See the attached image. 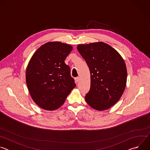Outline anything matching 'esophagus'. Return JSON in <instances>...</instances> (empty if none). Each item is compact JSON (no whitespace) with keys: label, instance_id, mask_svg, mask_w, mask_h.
<instances>
[{"label":"esophagus","instance_id":"obj_1","mask_svg":"<svg viewBox=\"0 0 150 150\" xmlns=\"http://www.w3.org/2000/svg\"><path fill=\"white\" fill-rule=\"evenodd\" d=\"M75 82H78L79 81V77H76L75 78Z\"/></svg>","mask_w":150,"mask_h":150}]
</instances>
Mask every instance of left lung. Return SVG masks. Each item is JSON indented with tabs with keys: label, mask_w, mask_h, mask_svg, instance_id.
Wrapping results in <instances>:
<instances>
[{
	"label": "left lung",
	"mask_w": 150,
	"mask_h": 150,
	"mask_svg": "<svg viewBox=\"0 0 150 150\" xmlns=\"http://www.w3.org/2000/svg\"><path fill=\"white\" fill-rule=\"evenodd\" d=\"M77 49L91 74L90 89L85 101L97 110L110 109L125 89L127 70L124 60L115 49L103 42L79 45Z\"/></svg>",
	"instance_id": "left-lung-1"
}]
</instances>
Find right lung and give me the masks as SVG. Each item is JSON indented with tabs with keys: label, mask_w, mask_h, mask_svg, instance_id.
<instances>
[{
	"label": "right lung",
	"mask_w": 150,
	"mask_h": 150,
	"mask_svg": "<svg viewBox=\"0 0 150 150\" xmlns=\"http://www.w3.org/2000/svg\"><path fill=\"white\" fill-rule=\"evenodd\" d=\"M72 50L69 45L49 42L39 47L31 58L26 70V82L32 99L41 108L57 109L75 87L70 68L64 62Z\"/></svg>",
	"instance_id": "1"
}]
</instances>
